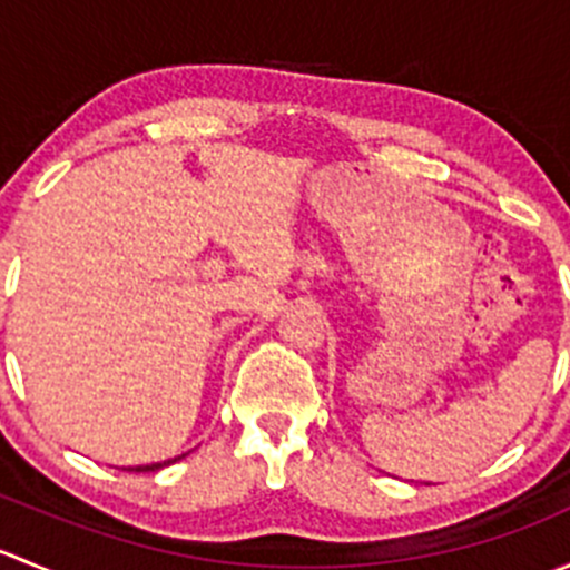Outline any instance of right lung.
<instances>
[{"instance_id":"add662e5","label":"right lung","mask_w":570,"mask_h":570,"mask_svg":"<svg viewBox=\"0 0 570 570\" xmlns=\"http://www.w3.org/2000/svg\"><path fill=\"white\" fill-rule=\"evenodd\" d=\"M178 458H174V461H163V463H151V465H137L135 471H157V469H165V465H170V463H176Z\"/></svg>"}]
</instances>
